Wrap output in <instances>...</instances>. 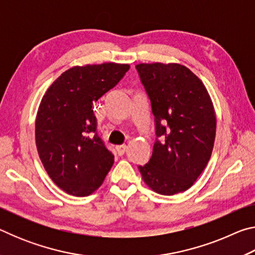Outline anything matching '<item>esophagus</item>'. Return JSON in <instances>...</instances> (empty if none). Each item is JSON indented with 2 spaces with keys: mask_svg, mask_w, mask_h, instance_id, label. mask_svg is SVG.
<instances>
[{
  "mask_svg": "<svg viewBox=\"0 0 255 255\" xmlns=\"http://www.w3.org/2000/svg\"><path fill=\"white\" fill-rule=\"evenodd\" d=\"M126 148H127L126 145L116 146V150H117V154L119 155V156H122V155L125 154V152H126Z\"/></svg>",
  "mask_w": 255,
  "mask_h": 255,
  "instance_id": "34e87169",
  "label": "esophagus"
}]
</instances>
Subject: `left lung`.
<instances>
[{"label":"left lung","mask_w":255,"mask_h":255,"mask_svg":"<svg viewBox=\"0 0 255 255\" xmlns=\"http://www.w3.org/2000/svg\"><path fill=\"white\" fill-rule=\"evenodd\" d=\"M155 122L152 157L138 169L155 192L172 196L195 183L211 156L216 136L213 102L202 82L180 64H138Z\"/></svg>","instance_id":"1"}]
</instances>
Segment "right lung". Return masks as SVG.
Segmentation results:
<instances>
[{
    "label": "right lung",
    "instance_id": "add662e5",
    "mask_svg": "<svg viewBox=\"0 0 255 255\" xmlns=\"http://www.w3.org/2000/svg\"><path fill=\"white\" fill-rule=\"evenodd\" d=\"M128 70L127 64L116 63L74 66L42 97L36 119L38 154L50 179L68 195H91L114 164V154L97 132L92 107Z\"/></svg>",
    "mask_w": 255,
    "mask_h": 255
}]
</instances>
